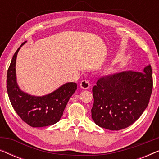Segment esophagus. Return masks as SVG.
<instances>
[{
  "instance_id": "obj_1",
  "label": "esophagus",
  "mask_w": 159,
  "mask_h": 159,
  "mask_svg": "<svg viewBox=\"0 0 159 159\" xmlns=\"http://www.w3.org/2000/svg\"><path fill=\"white\" fill-rule=\"evenodd\" d=\"M80 87H81L82 89H84V90H87L90 88V82L88 80H82V81L80 82Z\"/></svg>"
}]
</instances>
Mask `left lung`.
<instances>
[{"label":"left lung","mask_w":159,"mask_h":159,"mask_svg":"<svg viewBox=\"0 0 159 159\" xmlns=\"http://www.w3.org/2000/svg\"><path fill=\"white\" fill-rule=\"evenodd\" d=\"M153 89L151 65L143 72L123 71L98 80L93 88L92 119L110 130L127 128L138 120L148 105Z\"/></svg>","instance_id":"obj_1"}]
</instances>
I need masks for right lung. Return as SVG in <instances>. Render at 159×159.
I'll return each mask as SVG.
<instances>
[{"instance_id": "obj_1", "label": "right lung", "mask_w": 159, "mask_h": 159, "mask_svg": "<svg viewBox=\"0 0 159 159\" xmlns=\"http://www.w3.org/2000/svg\"><path fill=\"white\" fill-rule=\"evenodd\" d=\"M13 56L8 69L6 88L10 102L22 120L33 127L54 125L60 120L69 100L77 90L75 82H66L48 94L37 96L28 94L19 88L16 80V61L21 47Z\"/></svg>"}]
</instances>
